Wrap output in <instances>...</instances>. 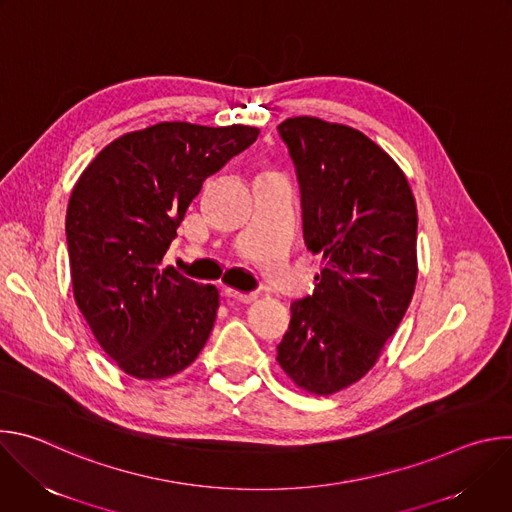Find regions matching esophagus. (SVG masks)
<instances>
[{
  "label": "esophagus",
  "instance_id": "1",
  "mask_svg": "<svg viewBox=\"0 0 512 512\" xmlns=\"http://www.w3.org/2000/svg\"><path fill=\"white\" fill-rule=\"evenodd\" d=\"M225 296L235 300V302H241V304H251V302L257 300V294H247V291H239V289H233V287L225 289Z\"/></svg>",
  "mask_w": 512,
  "mask_h": 512
}]
</instances>
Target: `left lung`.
Listing matches in <instances>:
<instances>
[{
    "instance_id": "8db88e82",
    "label": "left lung",
    "mask_w": 512,
    "mask_h": 512,
    "mask_svg": "<svg viewBox=\"0 0 512 512\" xmlns=\"http://www.w3.org/2000/svg\"><path fill=\"white\" fill-rule=\"evenodd\" d=\"M296 166L304 239L322 253L314 294L291 304L277 362L298 387L332 395L367 375L417 279V208L401 168L367 135L316 117L277 125Z\"/></svg>"
}]
</instances>
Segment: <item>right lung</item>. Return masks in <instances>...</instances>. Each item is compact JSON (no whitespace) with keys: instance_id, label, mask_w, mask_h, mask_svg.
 Here are the masks:
<instances>
[{"instance_id":"obj_1","label":"right lung","mask_w":512,"mask_h":512,"mask_svg":"<svg viewBox=\"0 0 512 512\" xmlns=\"http://www.w3.org/2000/svg\"><path fill=\"white\" fill-rule=\"evenodd\" d=\"M259 129L166 121L125 133L87 166L66 208L72 291L101 348L135 379L192 364L218 310V289L162 259L208 176Z\"/></svg>"}]
</instances>
